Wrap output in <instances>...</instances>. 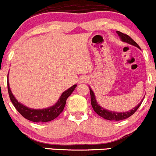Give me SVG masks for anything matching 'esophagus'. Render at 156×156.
I'll list each match as a JSON object with an SVG mask.
<instances>
[{
  "label": "esophagus",
  "mask_w": 156,
  "mask_h": 156,
  "mask_svg": "<svg viewBox=\"0 0 156 156\" xmlns=\"http://www.w3.org/2000/svg\"><path fill=\"white\" fill-rule=\"evenodd\" d=\"M88 81V78L82 77V78L80 79V80H79V83H87Z\"/></svg>",
  "instance_id": "1"
}]
</instances>
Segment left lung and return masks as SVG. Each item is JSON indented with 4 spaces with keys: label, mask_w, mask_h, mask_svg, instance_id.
<instances>
[{
    "label": "left lung",
    "mask_w": 156,
    "mask_h": 156,
    "mask_svg": "<svg viewBox=\"0 0 156 156\" xmlns=\"http://www.w3.org/2000/svg\"><path fill=\"white\" fill-rule=\"evenodd\" d=\"M117 33L118 34L119 37L121 39L122 41H124L126 43H128V44L133 45V46L137 47V48L140 49V47L138 46V44L132 39V38H130L128 35H126L124 33H121L120 31H117ZM90 89V94H91V103L92 105V108H93L94 111L96 112L99 116L102 117L105 120H124V119L128 118L129 117L132 116L135 112L138 110V108L140 107V104H141L142 101H143L144 98L142 99V100L140 101V103H139L135 107H134L131 110H129L127 112H117L114 111H109L108 109H105V108H103L102 106H100V105L97 102L96 98H95V95L94 91H92V89L89 87Z\"/></svg>",
    "instance_id": "obj_1"
}]
</instances>
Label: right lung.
<instances>
[{
  "mask_svg": "<svg viewBox=\"0 0 156 156\" xmlns=\"http://www.w3.org/2000/svg\"><path fill=\"white\" fill-rule=\"evenodd\" d=\"M76 87V85H73L71 88H69L68 90L63 92L61 96H60L59 99L58 100V101L52 106L48 107V108H41V109H34V108L27 107L26 105H23L22 103L18 101L17 99L15 98V96L12 93L9 84V80H7V88L9 98H10L12 104L14 105L15 108L17 109V111L24 118L27 119L30 121L36 122V123L48 122L57 118L64 109L65 105L66 104L67 99L71 94L72 92L74 91Z\"/></svg>",
  "mask_w": 156,
  "mask_h": 156,
  "instance_id": "obj_1",
  "label": "right lung"
}]
</instances>
